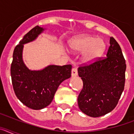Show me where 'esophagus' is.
<instances>
[{
  "label": "esophagus",
  "mask_w": 134,
  "mask_h": 134,
  "mask_svg": "<svg viewBox=\"0 0 134 134\" xmlns=\"http://www.w3.org/2000/svg\"><path fill=\"white\" fill-rule=\"evenodd\" d=\"M72 76H76L78 75V70H77V68H73L72 69Z\"/></svg>",
  "instance_id": "obj_1"
}]
</instances>
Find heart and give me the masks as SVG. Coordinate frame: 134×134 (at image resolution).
Listing matches in <instances>:
<instances>
[{"instance_id":"1","label":"heart","mask_w":134,"mask_h":134,"mask_svg":"<svg viewBox=\"0 0 134 134\" xmlns=\"http://www.w3.org/2000/svg\"><path fill=\"white\" fill-rule=\"evenodd\" d=\"M70 48L76 52H83L84 59L91 62L97 59L103 53L105 44L100 38H94L91 35H81L72 39L70 42Z\"/></svg>"}]
</instances>
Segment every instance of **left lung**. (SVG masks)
<instances>
[{
    "label": "left lung",
    "instance_id": "1",
    "mask_svg": "<svg viewBox=\"0 0 134 134\" xmlns=\"http://www.w3.org/2000/svg\"><path fill=\"white\" fill-rule=\"evenodd\" d=\"M109 43L107 56L78 69L83 82L78 105L82 112L93 118L111 112L118 105L125 86V60L113 37Z\"/></svg>",
    "mask_w": 134,
    "mask_h": 134
}]
</instances>
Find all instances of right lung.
<instances>
[{
	"label": "right lung",
	"instance_id": "right-lung-1",
	"mask_svg": "<svg viewBox=\"0 0 134 134\" xmlns=\"http://www.w3.org/2000/svg\"><path fill=\"white\" fill-rule=\"evenodd\" d=\"M43 29L35 26L15 48L10 66L12 84L16 97L25 106L34 110L51 103L62 82L71 76L72 65H50L41 70H30L22 59L23 44L34 41Z\"/></svg>",
	"mask_w": 134,
	"mask_h": 134
}]
</instances>
